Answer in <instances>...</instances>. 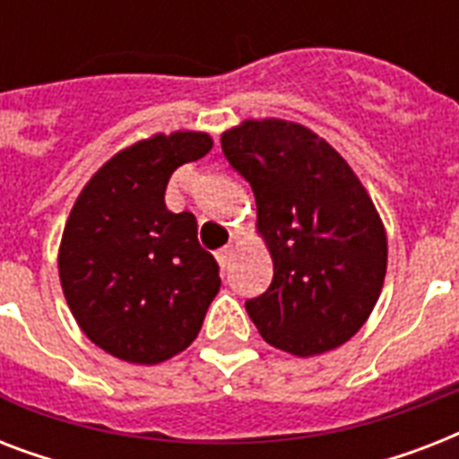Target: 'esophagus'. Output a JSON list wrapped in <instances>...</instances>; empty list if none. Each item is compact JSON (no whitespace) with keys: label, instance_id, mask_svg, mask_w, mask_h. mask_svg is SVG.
Listing matches in <instances>:
<instances>
[{"label":"esophagus","instance_id":"34e87169","mask_svg":"<svg viewBox=\"0 0 459 459\" xmlns=\"http://www.w3.org/2000/svg\"><path fill=\"white\" fill-rule=\"evenodd\" d=\"M230 257H233V247H230V245H226V247H221V250L216 252V262H219V266H221V269H226V266H229Z\"/></svg>","mask_w":459,"mask_h":459}]
</instances>
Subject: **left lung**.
<instances>
[{
  "label": "left lung",
  "mask_w": 459,
  "mask_h": 459,
  "mask_svg": "<svg viewBox=\"0 0 459 459\" xmlns=\"http://www.w3.org/2000/svg\"><path fill=\"white\" fill-rule=\"evenodd\" d=\"M221 150L250 183L273 259L272 286L245 302L262 338L298 357L350 341L388 262L384 223L355 171L316 133L281 118L243 121L223 133Z\"/></svg>",
  "instance_id": "obj_1"
}]
</instances>
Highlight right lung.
I'll return each mask as SVG.
<instances>
[{
	"mask_svg": "<svg viewBox=\"0 0 459 459\" xmlns=\"http://www.w3.org/2000/svg\"><path fill=\"white\" fill-rule=\"evenodd\" d=\"M178 131L126 147L78 195L59 247V279L78 326L104 352L157 364L197 338L219 293V264L190 212L173 214L171 173L212 150Z\"/></svg>",
	"mask_w": 459,
	"mask_h": 459,
	"instance_id": "right-lung-1",
	"label": "right lung"
}]
</instances>
